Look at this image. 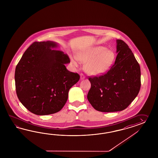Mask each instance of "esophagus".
Segmentation results:
<instances>
[{
    "label": "esophagus",
    "instance_id": "34e87169",
    "mask_svg": "<svg viewBox=\"0 0 158 158\" xmlns=\"http://www.w3.org/2000/svg\"><path fill=\"white\" fill-rule=\"evenodd\" d=\"M80 76H81V80H83V79H85V77L83 74V73H81V75H80Z\"/></svg>",
    "mask_w": 158,
    "mask_h": 158
}]
</instances>
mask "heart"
Wrapping results in <instances>:
<instances>
[{"instance_id": "heart-1", "label": "heart", "mask_w": 158, "mask_h": 158, "mask_svg": "<svg viewBox=\"0 0 158 158\" xmlns=\"http://www.w3.org/2000/svg\"><path fill=\"white\" fill-rule=\"evenodd\" d=\"M78 60L85 64V73L90 75L98 76L107 73L112 67L115 60L114 52L103 46H95L80 52L77 57L71 56V61L75 67Z\"/></svg>"}]
</instances>
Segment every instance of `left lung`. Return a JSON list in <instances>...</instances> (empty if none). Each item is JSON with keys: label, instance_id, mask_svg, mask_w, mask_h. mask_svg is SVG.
Here are the masks:
<instances>
[{"label": "left lung", "instance_id": "left-lung-1", "mask_svg": "<svg viewBox=\"0 0 158 158\" xmlns=\"http://www.w3.org/2000/svg\"><path fill=\"white\" fill-rule=\"evenodd\" d=\"M117 55L109 71L99 77H89L87 99L101 112L122 111L136 97L140 89V65L128 45L116 40Z\"/></svg>", "mask_w": 158, "mask_h": 158}]
</instances>
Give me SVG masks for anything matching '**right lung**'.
<instances>
[{"instance_id":"add662e5","label":"right lung","mask_w":158,"mask_h":158,"mask_svg":"<svg viewBox=\"0 0 158 158\" xmlns=\"http://www.w3.org/2000/svg\"><path fill=\"white\" fill-rule=\"evenodd\" d=\"M57 43L34 42L22 56L15 72L16 93L19 101L36 115L54 114L63 107L69 89L80 79L69 71L67 54L56 49Z\"/></svg>"}]
</instances>
